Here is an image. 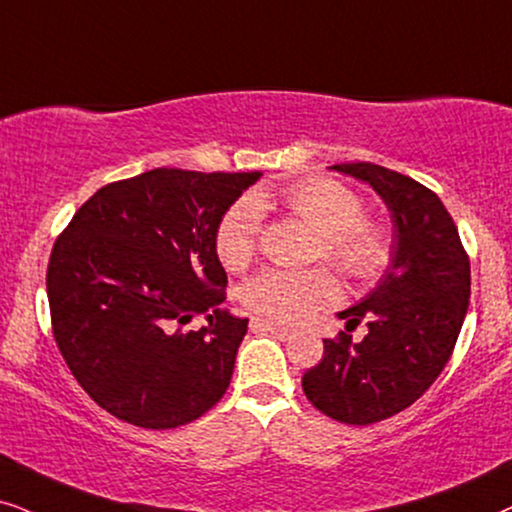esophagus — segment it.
<instances>
[{
	"label": "esophagus",
	"mask_w": 512,
	"mask_h": 512,
	"mask_svg": "<svg viewBox=\"0 0 512 512\" xmlns=\"http://www.w3.org/2000/svg\"><path fill=\"white\" fill-rule=\"evenodd\" d=\"M249 327H251V331H254V334H263V331H268V334L282 338V341H291V338H294V331H291V329L280 327V324L258 320V317H254V320H251Z\"/></svg>",
	"instance_id": "1"
}]
</instances>
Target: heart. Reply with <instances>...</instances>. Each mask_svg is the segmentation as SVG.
<instances>
[{
	"label": "heart",
	"instance_id": "1",
	"mask_svg": "<svg viewBox=\"0 0 512 512\" xmlns=\"http://www.w3.org/2000/svg\"><path fill=\"white\" fill-rule=\"evenodd\" d=\"M268 192L237 199L216 228V251L228 270L254 261ZM291 214L317 232L315 258L327 261L345 280L371 282L393 261V230L383 218L362 214V197L331 178H305L277 192ZM336 280L329 270L268 268L242 289V303L263 320L294 327L315 310L334 303Z\"/></svg>",
	"mask_w": 512,
	"mask_h": 512
}]
</instances>
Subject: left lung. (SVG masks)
<instances>
[{"instance_id":"left-lung-1","label":"left lung","mask_w":512,"mask_h":512,"mask_svg":"<svg viewBox=\"0 0 512 512\" xmlns=\"http://www.w3.org/2000/svg\"><path fill=\"white\" fill-rule=\"evenodd\" d=\"M331 169L367 181L388 204L393 261L376 291L338 313L345 329L364 320L369 334L360 343L345 331L324 338L303 393L324 416L369 426L411 407L442 374L468 310L470 258L454 218L426 185L371 162Z\"/></svg>"}]
</instances>
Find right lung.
I'll return each instance as SVG.
<instances>
[{
    "label": "right lung",
    "instance_id": "right-lung-1",
    "mask_svg": "<svg viewBox=\"0 0 512 512\" xmlns=\"http://www.w3.org/2000/svg\"><path fill=\"white\" fill-rule=\"evenodd\" d=\"M261 171L152 169L103 185L46 268L51 329L84 393L119 421L178 428L230 386L247 322L221 308L216 228ZM209 312L202 330H183Z\"/></svg>",
    "mask_w": 512,
    "mask_h": 512
}]
</instances>
